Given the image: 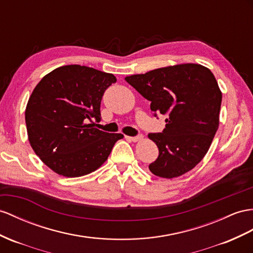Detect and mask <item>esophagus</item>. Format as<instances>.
I'll return each mask as SVG.
<instances>
[{
	"mask_svg": "<svg viewBox=\"0 0 253 253\" xmlns=\"http://www.w3.org/2000/svg\"><path fill=\"white\" fill-rule=\"evenodd\" d=\"M126 139L127 140H130V141H132V142H137V141H140V140H142L143 139V135L142 134H138V135H135V137H126Z\"/></svg>",
	"mask_w": 253,
	"mask_h": 253,
	"instance_id": "obj_1",
	"label": "esophagus"
}]
</instances>
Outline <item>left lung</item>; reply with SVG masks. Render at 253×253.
I'll return each mask as SVG.
<instances>
[{
    "instance_id": "obj_1",
    "label": "left lung",
    "mask_w": 253,
    "mask_h": 253,
    "mask_svg": "<svg viewBox=\"0 0 253 253\" xmlns=\"http://www.w3.org/2000/svg\"><path fill=\"white\" fill-rule=\"evenodd\" d=\"M125 80L151 101L155 116L168 118L163 132L148 133L159 150L148 169L164 178L192 170L209 151L219 126L222 94L215 76L202 65L180 64Z\"/></svg>"
}]
</instances>
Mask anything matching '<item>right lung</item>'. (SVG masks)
<instances>
[{"mask_svg": "<svg viewBox=\"0 0 253 253\" xmlns=\"http://www.w3.org/2000/svg\"><path fill=\"white\" fill-rule=\"evenodd\" d=\"M116 82L112 74L67 65L51 71L37 84L25 109L30 144L55 173L85 175L105 163L122 133H109L87 124L100 122L105 90Z\"/></svg>", "mask_w": 253, "mask_h": 253, "instance_id": "right-lung-1", "label": "right lung"}]
</instances>
